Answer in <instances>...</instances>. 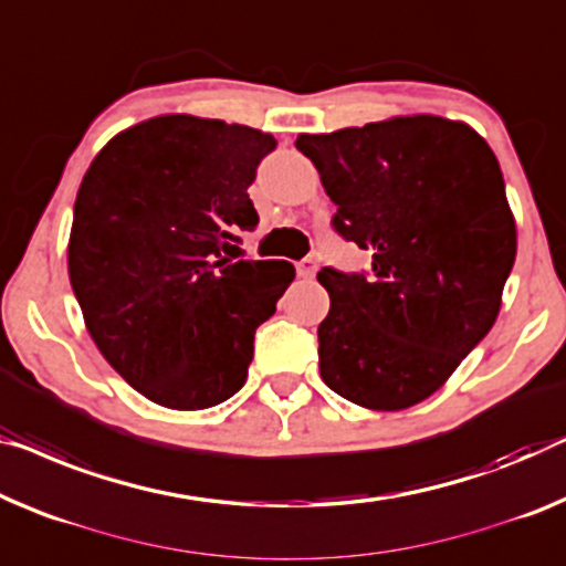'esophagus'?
I'll list each match as a JSON object with an SVG mask.
<instances>
[{
  "label": "esophagus",
  "mask_w": 566,
  "mask_h": 566,
  "mask_svg": "<svg viewBox=\"0 0 566 566\" xmlns=\"http://www.w3.org/2000/svg\"><path fill=\"white\" fill-rule=\"evenodd\" d=\"M297 274L302 276V280H312V276L317 274V259H312V256L302 259L297 264Z\"/></svg>",
  "instance_id": "1"
}]
</instances>
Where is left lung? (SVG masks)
I'll list each match as a JSON object with an SVG mask.
<instances>
[{"label":"left lung","mask_w":566,"mask_h":566,"mask_svg":"<svg viewBox=\"0 0 566 566\" xmlns=\"http://www.w3.org/2000/svg\"><path fill=\"white\" fill-rule=\"evenodd\" d=\"M335 202L333 229L368 272L325 266L319 376L358 407L424 401L491 331L516 259L493 149L462 122L396 116L294 142Z\"/></svg>","instance_id":"8db88e82"}]
</instances>
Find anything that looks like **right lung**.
Returning a JSON list of instances; mask_svg holds the SVG:
<instances>
[{"label":"right lung","mask_w":566,"mask_h":566,"mask_svg":"<svg viewBox=\"0 0 566 566\" xmlns=\"http://www.w3.org/2000/svg\"><path fill=\"white\" fill-rule=\"evenodd\" d=\"M276 139L188 114L108 142L73 206L67 274L94 343L126 384L167 409L241 389L254 333L294 280L290 261L226 256L254 231L249 198Z\"/></svg>","instance_id":"1"}]
</instances>
